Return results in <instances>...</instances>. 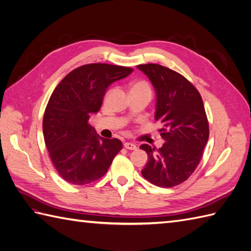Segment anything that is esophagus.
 Instances as JSON below:
<instances>
[{
  "label": "esophagus",
  "instance_id": "esophagus-1",
  "mask_svg": "<svg viewBox=\"0 0 251 251\" xmlns=\"http://www.w3.org/2000/svg\"><path fill=\"white\" fill-rule=\"evenodd\" d=\"M124 146H125V148L127 150H136V148H137L136 145H134L132 143H125Z\"/></svg>",
  "mask_w": 251,
  "mask_h": 251
}]
</instances>
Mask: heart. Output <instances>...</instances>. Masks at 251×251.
Masks as SVG:
<instances>
[{
	"label": "heart",
	"mask_w": 251,
	"mask_h": 251,
	"mask_svg": "<svg viewBox=\"0 0 251 251\" xmlns=\"http://www.w3.org/2000/svg\"><path fill=\"white\" fill-rule=\"evenodd\" d=\"M131 89H140V90H149L150 91V87L149 85L147 84L146 82H136L132 85Z\"/></svg>",
	"instance_id": "b5f03b06"
}]
</instances>
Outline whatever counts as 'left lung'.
Instances as JSON below:
<instances>
[{
	"label": "left lung",
	"mask_w": 251,
	"mask_h": 251,
	"mask_svg": "<svg viewBox=\"0 0 251 251\" xmlns=\"http://www.w3.org/2000/svg\"><path fill=\"white\" fill-rule=\"evenodd\" d=\"M137 68L154 87V119L163 125L160 132L165 140L157 150L147 144L140 146L148 154L142 175L156 186H176L197 168L209 139L203 102L198 90L180 73L157 64Z\"/></svg>",
	"instance_id": "left-lung-1"
}]
</instances>
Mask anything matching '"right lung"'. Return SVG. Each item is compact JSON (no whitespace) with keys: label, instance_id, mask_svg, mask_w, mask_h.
Instances as JSON below:
<instances>
[{"label":"right lung","instance_id":"right-lung-1","mask_svg":"<svg viewBox=\"0 0 251 251\" xmlns=\"http://www.w3.org/2000/svg\"><path fill=\"white\" fill-rule=\"evenodd\" d=\"M133 71L129 67L89 64L68 73L54 89L42 122L45 143L62 178L84 185L104 176L122 143L98 135L88 124L100 111L109 85Z\"/></svg>","mask_w":251,"mask_h":251}]
</instances>
